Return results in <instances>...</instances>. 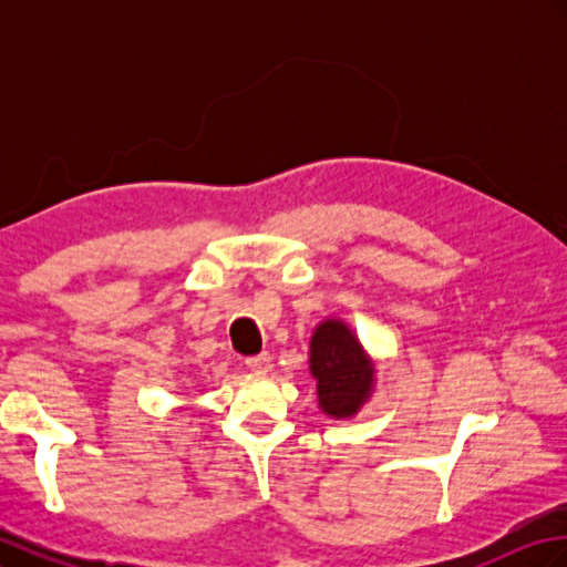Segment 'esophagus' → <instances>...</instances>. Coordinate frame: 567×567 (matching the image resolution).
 <instances>
[{
	"label": "esophagus",
	"mask_w": 567,
	"mask_h": 567,
	"mask_svg": "<svg viewBox=\"0 0 567 567\" xmlns=\"http://www.w3.org/2000/svg\"><path fill=\"white\" fill-rule=\"evenodd\" d=\"M246 367L250 371H257V373H265L269 367H271V357L269 352H260V354H252V357H246Z\"/></svg>",
	"instance_id": "1"
}]
</instances>
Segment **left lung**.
<instances>
[{"mask_svg":"<svg viewBox=\"0 0 567 567\" xmlns=\"http://www.w3.org/2000/svg\"><path fill=\"white\" fill-rule=\"evenodd\" d=\"M310 371L319 406L336 419L354 416L373 388V364L342 321L319 323L310 342Z\"/></svg>","mask_w":567,"mask_h":567,"instance_id":"1","label":"left lung"}]
</instances>
